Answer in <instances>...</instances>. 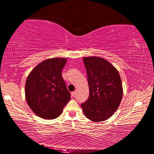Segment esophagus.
Masks as SVG:
<instances>
[{
	"label": "esophagus",
	"mask_w": 154,
	"mask_h": 154,
	"mask_svg": "<svg viewBox=\"0 0 154 154\" xmlns=\"http://www.w3.org/2000/svg\"><path fill=\"white\" fill-rule=\"evenodd\" d=\"M75 95H76V92H71V96H72V97H75Z\"/></svg>",
	"instance_id": "esophagus-1"
}]
</instances>
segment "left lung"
<instances>
[{
	"mask_svg": "<svg viewBox=\"0 0 154 154\" xmlns=\"http://www.w3.org/2000/svg\"><path fill=\"white\" fill-rule=\"evenodd\" d=\"M90 95L81 106L85 116L98 122L113 116L120 105L123 88L118 71L110 62L100 57H85Z\"/></svg>",
	"mask_w": 154,
	"mask_h": 154,
	"instance_id": "1",
	"label": "left lung"
}]
</instances>
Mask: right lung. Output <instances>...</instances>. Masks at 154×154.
Instances as JSON below:
<instances>
[{
  "instance_id": "add662e5",
  "label": "right lung",
  "mask_w": 154,
  "mask_h": 154,
  "mask_svg": "<svg viewBox=\"0 0 154 154\" xmlns=\"http://www.w3.org/2000/svg\"><path fill=\"white\" fill-rule=\"evenodd\" d=\"M66 61L65 58L47 59L34 68L27 77L26 99L32 111L41 118H57L71 99L62 76Z\"/></svg>"
}]
</instances>
